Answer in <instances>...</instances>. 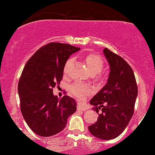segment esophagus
I'll list each match as a JSON object with an SVG mask.
<instances>
[{"label": "esophagus", "instance_id": "34e87169", "mask_svg": "<svg viewBox=\"0 0 155 155\" xmlns=\"http://www.w3.org/2000/svg\"><path fill=\"white\" fill-rule=\"evenodd\" d=\"M78 109L81 110V111H86V110L87 109V106H85L84 105L79 104V105H78Z\"/></svg>", "mask_w": 155, "mask_h": 155}]
</instances>
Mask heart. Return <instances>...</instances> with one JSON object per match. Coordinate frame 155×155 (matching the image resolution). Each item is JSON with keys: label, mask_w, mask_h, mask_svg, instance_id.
<instances>
[{"label": "heart", "mask_w": 155, "mask_h": 155, "mask_svg": "<svg viewBox=\"0 0 155 155\" xmlns=\"http://www.w3.org/2000/svg\"><path fill=\"white\" fill-rule=\"evenodd\" d=\"M74 62L72 58H70L65 62L63 68L64 74H67L68 68H70L71 65ZM85 63L87 64V66L89 71L92 75L96 74L98 78H101V74L100 72L104 67V61L101 59V57L97 54H90L85 57ZM71 91L76 97H79L80 99H82L85 95H89L91 92V89L88 86L84 85L80 83H75L72 85L71 87Z\"/></svg>", "instance_id": "b5f03b06"}]
</instances>
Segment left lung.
Here are the masks:
<instances>
[{
	"label": "left lung",
	"mask_w": 155,
	"mask_h": 155,
	"mask_svg": "<svg viewBox=\"0 0 155 155\" xmlns=\"http://www.w3.org/2000/svg\"><path fill=\"white\" fill-rule=\"evenodd\" d=\"M103 51L109 64L110 73L107 83L90 101L97 114L100 109L102 112L88 129L96 138L111 140L123 132L132 118L138 87L128 63L107 48Z\"/></svg>",
	"instance_id": "8db88e82"
}]
</instances>
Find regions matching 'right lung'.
Returning <instances> with one entry per match:
<instances>
[{
	"instance_id": "1",
	"label": "right lung",
	"mask_w": 155,
	"mask_h": 155,
	"mask_svg": "<svg viewBox=\"0 0 155 155\" xmlns=\"http://www.w3.org/2000/svg\"><path fill=\"white\" fill-rule=\"evenodd\" d=\"M80 49L67 44L51 42L41 47L27 62L18 84L20 109L29 127L40 136L60 133L68 118L76 111V102L53 94L63 79L65 62Z\"/></svg>"
}]
</instances>
